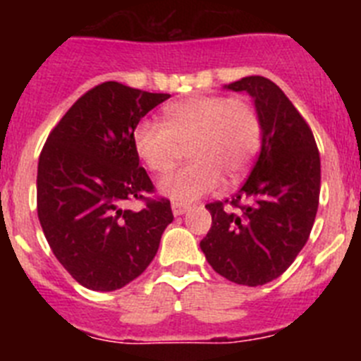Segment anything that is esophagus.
I'll return each mask as SVG.
<instances>
[{
	"instance_id": "esophagus-1",
	"label": "esophagus",
	"mask_w": 361,
	"mask_h": 361,
	"mask_svg": "<svg viewBox=\"0 0 361 361\" xmlns=\"http://www.w3.org/2000/svg\"><path fill=\"white\" fill-rule=\"evenodd\" d=\"M188 209H190V206H188V204L177 202V200H173V202H171V212H173L175 216L184 215V213H186Z\"/></svg>"
}]
</instances>
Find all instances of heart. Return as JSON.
Returning a JSON list of instances; mask_svg holds the SVG:
<instances>
[{"instance_id":"heart-1","label":"heart","mask_w":361,"mask_h":361,"mask_svg":"<svg viewBox=\"0 0 361 361\" xmlns=\"http://www.w3.org/2000/svg\"><path fill=\"white\" fill-rule=\"evenodd\" d=\"M164 123L141 121L133 130L137 155L153 173H166L188 146L190 164L159 183L164 195L191 202L242 177L260 146V119L240 97L193 95L164 108Z\"/></svg>"}]
</instances>
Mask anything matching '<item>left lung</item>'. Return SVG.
<instances>
[{
    "label": "left lung",
    "instance_id": "8db88e82",
    "mask_svg": "<svg viewBox=\"0 0 361 361\" xmlns=\"http://www.w3.org/2000/svg\"><path fill=\"white\" fill-rule=\"evenodd\" d=\"M255 99L262 149L237 195L206 204L212 228L200 250L220 276L264 286L295 262L311 235L320 200V153L288 95L262 75L228 85Z\"/></svg>",
    "mask_w": 361,
    "mask_h": 361
}]
</instances>
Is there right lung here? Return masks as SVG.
I'll return each mask as SVG.
<instances>
[{"label":"right lung","mask_w":361,"mask_h":361,"mask_svg":"<svg viewBox=\"0 0 361 361\" xmlns=\"http://www.w3.org/2000/svg\"><path fill=\"white\" fill-rule=\"evenodd\" d=\"M168 94L106 81L82 94L54 126L37 164V216L50 250L72 279L116 291L157 255L170 200L139 166L133 130ZM141 200V212L123 204Z\"/></svg>","instance_id":"add662e5"}]
</instances>
